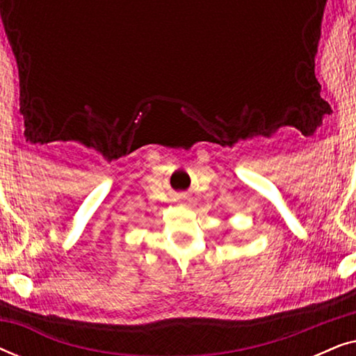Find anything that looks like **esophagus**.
Returning a JSON list of instances; mask_svg holds the SVG:
<instances>
[{"mask_svg":"<svg viewBox=\"0 0 356 356\" xmlns=\"http://www.w3.org/2000/svg\"><path fill=\"white\" fill-rule=\"evenodd\" d=\"M175 199H177V201H179V202H184L188 199V196L184 193H179V194H177V196H175Z\"/></svg>","mask_w":356,"mask_h":356,"instance_id":"1","label":"esophagus"}]
</instances>
